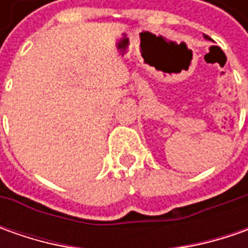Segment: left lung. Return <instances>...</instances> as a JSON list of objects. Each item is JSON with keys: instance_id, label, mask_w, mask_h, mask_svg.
<instances>
[{"instance_id": "obj_1", "label": "left lung", "mask_w": 248, "mask_h": 248, "mask_svg": "<svg viewBox=\"0 0 248 248\" xmlns=\"http://www.w3.org/2000/svg\"><path fill=\"white\" fill-rule=\"evenodd\" d=\"M205 37V40H210V37H208V35H204Z\"/></svg>"}]
</instances>
